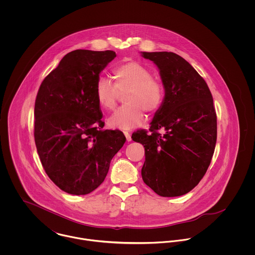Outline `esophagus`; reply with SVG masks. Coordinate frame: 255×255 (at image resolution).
<instances>
[{"mask_svg":"<svg viewBox=\"0 0 255 255\" xmlns=\"http://www.w3.org/2000/svg\"><path fill=\"white\" fill-rule=\"evenodd\" d=\"M124 134L126 135L128 141H130V140H131V135H130V133H129L128 131H124Z\"/></svg>","mask_w":255,"mask_h":255,"instance_id":"34e87169","label":"esophagus"}]
</instances>
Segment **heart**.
Returning <instances> with one entry per match:
<instances>
[{
    "label": "heart",
    "instance_id": "b5f03b06",
    "mask_svg": "<svg viewBox=\"0 0 255 255\" xmlns=\"http://www.w3.org/2000/svg\"><path fill=\"white\" fill-rule=\"evenodd\" d=\"M115 83L109 78L99 77L95 84V96L103 109L112 111L117 106L121 93L128 103L117 110L109 119L113 128L131 129L144 121L143 110L154 113L164 100V87L144 66L136 62H128L113 70Z\"/></svg>",
    "mask_w": 255,
    "mask_h": 255
}]
</instances>
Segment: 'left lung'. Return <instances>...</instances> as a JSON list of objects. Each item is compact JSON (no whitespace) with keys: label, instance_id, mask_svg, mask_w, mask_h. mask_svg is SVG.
Wrapping results in <instances>:
<instances>
[{"label":"left lung","instance_id":"8db88e82","mask_svg":"<svg viewBox=\"0 0 255 255\" xmlns=\"http://www.w3.org/2000/svg\"><path fill=\"white\" fill-rule=\"evenodd\" d=\"M142 57L157 65L165 88L149 130L131 135L145 149L142 180L160 196H180L198 184L211 163L217 140L213 97L202 76L181 56L143 52Z\"/></svg>","mask_w":255,"mask_h":255}]
</instances>
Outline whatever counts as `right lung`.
I'll list each match as a JSON object with an SVG mask.
<instances>
[{"instance_id": "right-lung-1", "label": "right lung", "mask_w": 255, "mask_h": 255, "mask_svg": "<svg viewBox=\"0 0 255 255\" xmlns=\"http://www.w3.org/2000/svg\"><path fill=\"white\" fill-rule=\"evenodd\" d=\"M114 51L74 50L42 81L34 107V140L42 166L62 190L88 194L104 182L126 142L119 129H103L95 96L99 73Z\"/></svg>"}]
</instances>
